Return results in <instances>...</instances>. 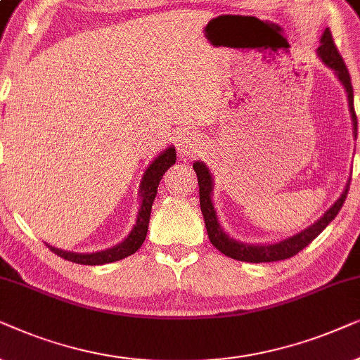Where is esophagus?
I'll list each match as a JSON object with an SVG mask.
<instances>
[{"instance_id": "esophagus-1", "label": "esophagus", "mask_w": 360, "mask_h": 360, "mask_svg": "<svg viewBox=\"0 0 360 360\" xmlns=\"http://www.w3.org/2000/svg\"><path fill=\"white\" fill-rule=\"evenodd\" d=\"M176 148L177 151L183 156H195L202 151V145H200L198 136L191 131H181L176 136Z\"/></svg>"}]
</instances>
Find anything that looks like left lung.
Returning <instances> with one entry per match:
<instances>
[{
    "instance_id": "8db88e82",
    "label": "left lung",
    "mask_w": 360,
    "mask_h": 360,
    "mask_svg": "<svg viewBox=\"0 0 360 360\" xmlns=\"http://www.w3.org/2000/svg\"><path fill=\"white\" fill-rule=\"evenodd\" d=\"M318 56L319 59L324 62L329 69L334 70V74L341 84L344 85L347 92V102H349V112H351L352 124H354V138H357V117L356 110H354V90L351 84V75L346 64H344L341 54L338 52V47L334 44L333 34L329 30H326L321 36V46L318 47ZM194 171L198 174L199 181V200H200V210H202L204 220H205V229H207L209 240L212 245L217 248L219 252H222L224 255H227L233 260L248 262V263H268V262H278L285 260L296 255V253L303 250L306 245H309L316 237L319 236L328 225L333 222L334 217L341 210L344 200L347 198V191L351 181H347L346 189L342 191L341 198L334 202L330 207L326 210L324 215L316 220L314 224H311L308 229L301 230L293 237L285 238V240L275 242V243H260V245H253V243H243L238 242L236 238L229 237L224 232V229L220 227L217 214H215L214 204H212V191H214V179L210 174L209 167L204 165L202 161H195Z\"/></svg>"
}]
</instances>
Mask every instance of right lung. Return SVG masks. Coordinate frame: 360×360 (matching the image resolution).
I'll return each instance as SVG.
<instances>
[{
  "label": "right lung",
  "instance_id": "add662e5",
  "mask_svg": "<svg viewBox=\"0 0 360 360\" xmlns=\"http://www.w3.org/2000/svg\"><path fill=\"white\" fill-rule=\"evenodd\" d=\"M176 162V150L174 146L166 148L161 155L155 158V161H151V165L146 167V171L143 172V179L140 184V210H138L136 224L133 225L131 232L128 233V237L123 242H120L118 245L102 252H94V253H75V252H65L60 248H56L52 245H47L57 257L69 260L72 263H80V265H103V263H112L118 262L124 257H130L135 253L138 248L141 247V243L145 242L148 225H150V215H151V205L155 202V198L158 194V186L165 172Z\"/></svg>",
  "mask_w": 360,
  "mask_h": 360
}]
</instances>
